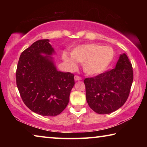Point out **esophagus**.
<instances>
[{"label":"esophagus","mask_w":147,"mask_h":147,"mask_svg":"<svg viewBox=\"0 0 147 147\" xmlns=\"http://www.w3.org/2000/svg\"><path fill=\"white\" fill-rule=\"evenodd\" d=\"M74 80H75L76 81L81 80H82V77L79 76L78 75H75V76H74Z\"/></svg>","instance_id":"esophagus-1"}]
</instances>
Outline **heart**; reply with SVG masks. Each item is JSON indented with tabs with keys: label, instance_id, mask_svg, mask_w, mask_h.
<instances>
[{
	"label": "heart",
	"instance_id": "b5f03b06",
	"mask_svg": "<svg viewBox=\"0 0 147 147\" xmlns=\"http://www.w3.org/2000/svg\"><path fill=\"white\" fill-rule=\"evenodd\" d=\"M71 57L63 54V58L69 67H76L75 61L83 63L84 72L89 75L100 74L108 68L113 58V49L109 47H102L98 44L88 43L76 47L71 52Z\"/></svg>",
	"mask_w": 147,
	"mask_h": 147
}]
</instances>
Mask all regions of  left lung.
Instances as JSON below:
<instances>
[{
    "label": "left lung",
    "mask_w": 147,
    "mask_h": 147,
    "mask_svg": "<svg viewBox=\"0 0 147 147\" xmlns=\"http://www.w3.org/2000/svg\"><path fill=\"white\" fill-rule=\"evenodd\" d=\"M133 79L130 59L121 54L115 68L84 80L89 106L98 114L116 111L127 100Z\"/></svg>",
    "instance_id": "obj_1"
}]
</instances>
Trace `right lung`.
Returning <instances> with one entry per match:
<instances>
[{
    "instance_id": "obj_1",
    "label": "right lung",
    "mask_w": 147,
    "mask_h": 147,
    "mask_svg": "<svg viewBox=\"0 0 147 147\" xmlns=\"http://www.w3.org/2000/svg\"><path fill=\"white\" fill-rule=\"evenodd\" d=\"M49 39H40L21 53L17 66L16 84L24 104L43 116L61 113L69 101L74 75L56 70L49 56L54 49ZM51 58V57H50Z\"/></svg>"
}]
</instances>
